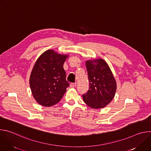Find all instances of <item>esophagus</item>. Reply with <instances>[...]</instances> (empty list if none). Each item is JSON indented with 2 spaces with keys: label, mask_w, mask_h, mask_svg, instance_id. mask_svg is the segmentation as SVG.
Returning a JSON list of instances; mask_svg holds the SVG:
<instances>
[{
  "label": "esophagus",
  "mask_w": 151,
  "mask_h": 151,
  "mask_svg": "<svg viewBox=\"0 0 151 151\" xmlns=\"http://www.w3.org/2000/svg\"><path fill=\"white\" fill-rule=\"evenodd\" d=\"M76 86V83L75 82V83H71L70 84V87H71V88H74V87H75Z\"/></svg>",
  "instance_id": "1"
}]
</instances>
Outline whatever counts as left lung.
<instances>
[{
    "label": "left lung",
    "mask_w": 151,
    "mask_h": 151,
    "mask_svg": "<svg viewBox=\"0 0 151 151\" xmlns=\"http://www.w3.org/2000/svg\"><path fill=\"white\" fill-rule=\"evenodd\" d=\"M89 90L82 95L83 101L93 109L106 106L114 99L116 90V82L108 64L103 59L87 60Z\"/></svg>",
    "instance_id": "1"
}]
</instances>
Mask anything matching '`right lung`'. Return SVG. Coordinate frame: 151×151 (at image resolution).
<instances>
[{
    "label": "right lung",
    "instance_id": "add662e5",
    "mask_svg": "<svg viewBox=\"0 0 151 151\" xmlns=\"http://www.w3.org/2000/svg\"><path fill=\"white\" fill-rule=\"evenodd\" d=\"M68 55L50 50L45 51L36 60L30 76V87L36 101L50 107L57 104L69 86L63 64Z\"/></svg>",
    "mask_w": 151,
    "mask_h": 151
}]
</instances>
